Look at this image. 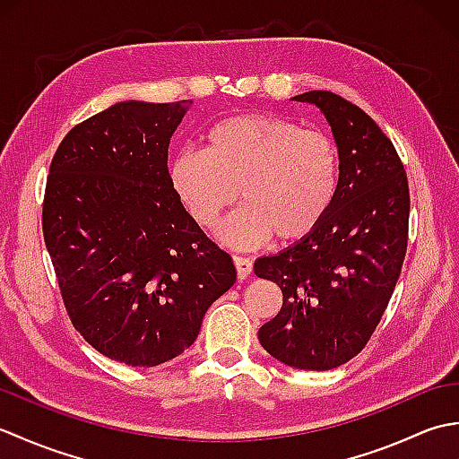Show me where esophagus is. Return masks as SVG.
<instances>
[{
	"label": "esophagus",
	"instance_id": "1",
	"mask_svg": "<svg viewBox=\"0 0 459 459\" xmlns=\"http://www.w3.org/2000/svg\"><path fill=\"white\" fill-rule=\"evenodd\" d=\"M235 266H237V274L240 280L248 278V274L252 272V260L245 258V256H235Z\"/></svg>",
	"mask_w": 459,
	"mask_h": 459
}]
</instances>
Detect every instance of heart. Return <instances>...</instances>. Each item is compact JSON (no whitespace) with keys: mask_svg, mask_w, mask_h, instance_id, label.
I'll use <instances>...</instances> for the list:
<instances>
[{"mask_svg":"<svg viewBox=\"0 0 459 459\" xmlns=\"http://www.w3.org/2000/svg\"><path fill=\"white\" fill-rule=\"evenodd\" d=\"M204 150L185 148L169 168L171 185L193 221L211 227L237 199L217 237L232 248L264 247L272 237L314 235L335 204L341 153L333 138L280 116L242 114L211 126Z\"/></svg>","mask_w":459,"mask_h":459,"instance_id":"b5f03b06","label":"heart"}]
</instances>
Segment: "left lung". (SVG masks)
<instances>
[{
	"mask_svg": "<svg viewBox=\"0 0 459 459\" xmlns=\"http://www.w3.org/2000/svg\"><path fill=\"white\" fill-rule=\"evenodd\" d=\"M291 100L325 116L341 185L314 235L255 262V274L276 281L284 296L258 339L288 367L329 370L367 345L385 314L406 255L411 195L393 142L359 106L327 91Z\"/></svg>",
	"mask_w": 459,
	"mask_h": 459,
	"instance_id": "obj_1",
	"label": "left lung"
}]
</instances>
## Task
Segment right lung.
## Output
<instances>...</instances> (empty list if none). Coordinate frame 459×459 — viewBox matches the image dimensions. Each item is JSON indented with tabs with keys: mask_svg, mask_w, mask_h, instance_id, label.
I'll return each mask as SVG.
<instances>
[{
	"mask_svg": "<svg viewBox=\"0 0 459 459\" xmlns=\"http://www.w3.org/2000/svg\"><path fill=\"white\" fill-rule=\"evenodd\" d=\"M193 102H116L65 135L43 235L76 331L104 357L155 367L197 339L237 270L185 211L168 171Z\"/></svg>",
	"mask_w": 459,
	"mask_h": 459,
	"instance_id": "obj_1",
	"label": "right lung"
}]
</instances>
